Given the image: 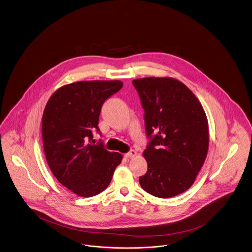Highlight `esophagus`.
<instances>
[{
    "label": "esophagus",
    "instance_id": "esophagus-1",
    "mask_svg": "<svg viewBox=\"0 0 252 252\" xmlns=\"http://www.w3.org/2000/svg\"><path fill=\"white\" fill-rule=\"evenodd\" d=\"M136 156H137V152L134 151V150H131L129 153H127V154L125 155V157H126V158H134V157H136Z\"/></svg>",
    "mask_w": 252,
    "mask_h": 252
}]
</instances>
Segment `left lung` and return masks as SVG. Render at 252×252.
<instances>
[{"mask_svg":"<svg viewBox=\"0 0 252 252\" xmlns=\"http://www.w3.org/2000/svg\"><path fill=\"white\" fill-rule=\"evenodd\" d=\"M132 83L141 97L151 138L142 154L148 171L140 177L141 188L162 199L177 196L193 185L207 156L205 111L192 91L176 79L148 77Z\"/></svg>","mask_w":252,"mask_h":252,"instance_id":"8db88e82","label":"left lung"}]
</instances>
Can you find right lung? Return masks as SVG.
Masks as SVG:
<instances>
[{
	"label": "right lung",
	"mask_w": 252,
	"mask_h": 252,
	"mask_svg": "<svg viewBox=\"0 0 252 252\" xmlns=\"http://www.w3.org/2000/svg\"><path fill=\"white\" fill-rule=\"evenodd\" d=\"M123 87L121 81H86L63 85L48 101L42 116V141L55 178L76 195L88 198L110 185L123 156L92 144L101 107Z\"/></svg>",
	"instance_id": "right-lung-1"
}]
</instances>
